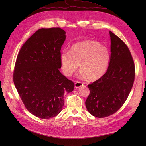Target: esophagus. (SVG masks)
Masks as SVG:
<instances>
[{
	"label": "esophagus",
	"instance_id": "obj_1",
	"mask_svg": "<svg viewBox=\"0 0 146 146\" xmlns=\"http://www.w3.org/2000/svg\"><path fill=\"white\" fill-rule=\"evenodd\" d=\"M83 85V83H82V82H76L75 83H74V87L76 88H79L81 86H82Z\"/></svg>",
	"mask_w": 146,
	"mask_h": 146
}]
</instances>
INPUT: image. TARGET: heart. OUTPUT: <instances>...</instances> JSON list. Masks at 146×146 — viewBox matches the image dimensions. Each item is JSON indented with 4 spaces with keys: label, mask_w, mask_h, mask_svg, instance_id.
Returning <instances> with one entry per match:
<instances>
[{
    "label": "heart",
    "mask_w": 146,
    "mask_h": 146,
    "mask_svg": "<svg viewBox=\"0 0 146 146\" xmlns=\"http://www.w3.org/2000/svg\"><path fill=\"white\" fill-rule=\"evenodd\" d=\"M110 54L104 46L94 41H86L72 46L70 51L61 52V68L67 76H71L80 65L81 78L90 80L99 79L105 74L110 62Z\"/></svg>",
    "instance_id": "heart-1"
}]
</instances>
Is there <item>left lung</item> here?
<instances>
[{
    "mask_svg": "<svg viewBox=\"0 0 146 146\" xmlns=\"http://www.w3.org/2000/svg\"><path fill=\"white\" fill-rule=\"evenodd\" d=\"M110 62L105 74L88 85L90 94L85 105L93 116L105 118L115 113L123 105L135 78L134 61L127 45L110 31Z\"/></svg>",
    "mask_w": 146,
    "mask_h": 146,
    "instance_id": "1",
    "label": "left lung"
}]
</instances>
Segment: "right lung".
Returning <instances> with one entry per match:
<instances>
[{"label":"right lung","instance_id":"1","mask_svg":"<svg viewBox=\"0 0 146 146\" xmlns=\"http://www.w3.org/2000/svg\"><path fill=\"white\" fill-rule=\"evenodd\" d=\"M66 37L60 28L38 29L22 45L17 58L15 86L27 110L39 118L57 116L64 106V94L74 89V83L59 71Z\"/></svg>","mask_w":146,"mask_h":146}]
</instances>
